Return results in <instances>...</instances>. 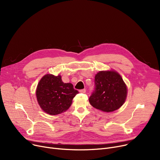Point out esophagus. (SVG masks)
I'll use <instances>...</instances> for the list:
<instances>
[{"mask_svg":"<svg viewBox=\"0 0 160 160\" xmlns=\"http://www.w3.org/2000/svg\"><path fill=\"white\" fill-rule=\"evenodd\" d=\"M79 92H80V93H85L86 92V89H81V90L79 91Z\"/></svg>","mask_w":160,"mask_h":160,"instance_id":"obj_1","label":"esophagus"}]
</instances>
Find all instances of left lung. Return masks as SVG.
I'll return each instance as SVG.
<instances>
[{
    "mask_svg": "<svg viewBox=\"0 0 160 160\" xmlns=\"http://www.w3.org/2000/svg\"><path fill=\"white\" fill-rule=\"evenodd\" d=\"M95 91L89 98L90 104L104 112L120 108L127 99L128 88L121 74L113 69L100 71L95 77Z\"/></svg>",
    "mask_w": 160,
    "mask_h": 160,
    "instance_id": "left-lung-1",
    "label": "left lung"
}]
</instances>
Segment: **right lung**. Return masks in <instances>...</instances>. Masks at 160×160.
<instances>
[{"instance_id":"add662e5","label":"right lung","mask_w":160,"mask_h":160,"mask_svg":"<svg viewBox=\"0 0 160 160\" xmlns=\"http://www.w3.org/2000/svg\"><path fill=\"white\" fill-rule=\"evenodd\" d=\"M78 93L71 83H63L61 75H44L39 80L36 90L37 101L41 110L50 115L67 111L72 99Z\"/></svg>"}]
</instances>
